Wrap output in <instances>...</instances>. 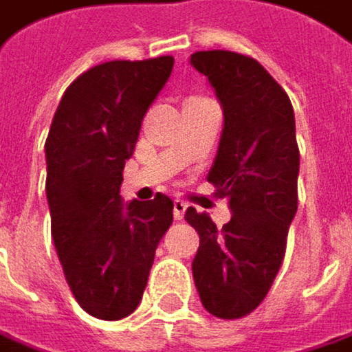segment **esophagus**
<instances>
[{
    "label": "esophagus",
    "mask_w": 352,
    "mask_h": 352,
    "mask_svg": "<svg viewBox=\"0 0 352 352\" xmlns=\"http://www.w3.org/2000/svg\"><path fill=\"white\" fill-rule=\"evenodd\" d=\"M185 209H187V206H185L181 199H175V201H173V215H175V219H179V221L183 219V215H185Z\"/></svg>",
    "instance_id": "1"
}]
</instances>
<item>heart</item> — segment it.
Wrapping results in <instances>:
<instances>
[{
  "label": "heart",
  "instance_id": "obj_1",
  "mask_svg": "<svg viewBox=\"0 0 352 352\" xmlns=\"http://www.w3.org/2000/svg\"><path fill=\"white\" fill-rule=\"evenodd\" d=\"M199 100H206L204 96H189L187 98V104H193V102H199Z\"/></svg>",
  "mask_w": 352,
  "mask_h": 352
}]
</instances>
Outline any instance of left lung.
<instances>
[{
	"instance_id": "left-lung-1",
	"label": "left lung",
	"mask_w": 352,
	"mask_h": 352,
	"mask_svg": "<svg viewBox=\"0 0 352 352\" xmlns=\"http://www.w3.org/2000/svg\"><path fill=\"white\" fill-rule=\"evenodd\" d=\"M223 107L226 124L208 181L228 197L232 219L219 230L208 213L187 209L199 234L193 278L206 310L234 320L266 298L286 254L298 209L300 151L284 88L254 58L228 50L195 52Z\"/></svg>"
}]
</instances>
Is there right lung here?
<instances>
[{
  "label": "right lung",
  "mask_w": 352,
  "mask_h": 352,
  "mask_svg": "<svg viewBox=\"0 0 352 352\" xmlns=\"http://www.w3.org/2000/svg\"><path fill=\"white\" fill-rule=\"evenodd\" d=\"M173 64V56H159L86 70L66 88L50 126L52 238L76 302L100 320L135 312L155 250L173 223L167 195L129 206L120 201L124 163Z\"/></svg>",
  "instance_id": "1"
}]
</instances>
